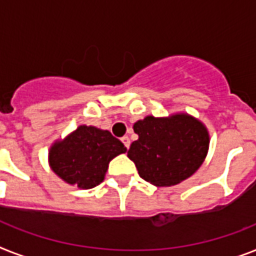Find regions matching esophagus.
I'll return each mask as SVG.
<instances>
[{"label": "esophagus", "mask_w": 256, "mask_h": 256, "mask_svg": "<svg viewBox=\"0 0 256 256\" xmlns=\"http://www.w3.org/2000/svg\"><path fill=\"white\" fill-rule=\"evenodd\" d=\"M122 141H123L124 146H126V149H130V137H128V136H124V137H122Z\"/></svg>", "instance_id": "1"}]
</instances>
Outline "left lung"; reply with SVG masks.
I'll list each match as a JSON object with an SVG mask.
<instances>
[{
    "label": "left lung",
    "mask_w": 256,
    "mask_h": 256,
    "mask_svg": "<svg viewBox=\"0 0 256 256\" xmlns=\"http://www.w3.org/2000/svg\"><path fill=\"white\" fill-rule=\"evenodd\" d=\"M138 140L128 157L142 179L168 187L190 178L202 166L209 146L206 126L186 114L170 118L146 116L133 126Z\"/></svg>",
    "instance_id": "obj_1"
}]
</instances>
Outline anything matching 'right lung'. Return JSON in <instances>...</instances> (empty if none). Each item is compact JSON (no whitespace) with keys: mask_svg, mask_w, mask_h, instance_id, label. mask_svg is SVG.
I'll return each mask as SVG.
<instances>
[{"mask_svg":"<svg viewBox=\"0 0 256 256\" xmlns=\"http://www.w3.org/2000/svg\"><path fill=\"white\" fill-rule=\"evenodd\" d=\"M126 148L108 130L95 126H78L50 152L52 170L69 184L92 188L104 179L110 161Z\"/></svg>","mask_w":256,"mask_h":256,"instance_id":"add662e5","label":"right lung"}]
</instances>
